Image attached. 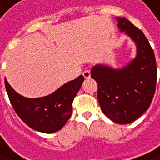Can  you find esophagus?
<instances>
[{"label":"esophagus","instance_id":"34e87169","mask_svg":"<svg viewBox=\"0 0 160 160\" xmlns=\"http://www.w3.org/2000/svg\"><path fill=\"white\" fill-rule=\"evenodd\" d=\"M82 75H83V77H84L85 79H89V78L91 77V71H90V69H85V70L82 72Z\"/></svg>","mask_w":160,"mask_h":160}]
</instances>
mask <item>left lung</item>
<instances>
[{"mask_svg": "<svg viewBox=\"0 0 160 160\" xmlns=\"http://www.w3.org/2000/svg\"><path fill=\"white\" fill-rule=\"evenodd\" d=\"M120 32L136 45V56L126 66L114 68L96 65L91 70L98 84L97 99L103 113L112 121L128 124L146 111L157 84L156 58L144 34L124 17H116Z\"/></svg>", "mask_w": 160, "mask_h": 160, "instance_id": "1", "label": "left lung"}]
</instances>
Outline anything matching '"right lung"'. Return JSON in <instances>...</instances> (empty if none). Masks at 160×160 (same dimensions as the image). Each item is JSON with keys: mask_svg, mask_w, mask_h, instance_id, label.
<instances>
[{"mask_svg": "<svg viewBox=\"0 0 160 160\" xmlns=\"http://www.w3.org/2000/svg\"><path fill=\"white\" fill-rule=\"evenodd\" d=\"M82 75L68 81L51 94L39 97H24L5 80V88L12 107L18 117L31 129L52 133L61 130L72 114V103L80 89Z\"/></svg>", "mask_w": 160, "mask_h": 160, "instance_id": "add662e5", "label": "right lung"}]
</instances>
